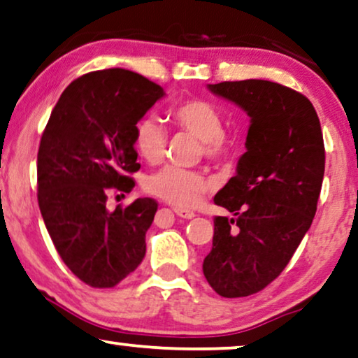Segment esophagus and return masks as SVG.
Segmentation results:
<instances>
[{
  "instance_id": "1",
  "label": "esophagus",
  "mask_w": 358,
  "mask_h": 358,
  "mask_svg": "<svg viewBox=\"0 0 358 358\" xmlns=\"http://www.w3.org/2000/svg\"><path fill=\"white\" fill-rule=\"evenodd\" d=\"M173 211H175L176 216H180V217H183V219H192V217H194V213H193V211H189V209L175 208Z\"/></svg>"
}]
</instances>
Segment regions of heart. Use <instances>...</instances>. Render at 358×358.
<instances>
[{
  "instance_id": "obj_1",
  "label": "heart",
  "mask_w": 358,
  "mask_h": 358,
  "mask_svg": "<svg viewBox=\"0 0 358 358\" xmlns=\"http://www.w3.org/2000/svg\"><path fill=\"white\" fill-rule=\"evenodd\" d=\"M169 116L176 126L201 141L204 157L224 162L234 157L237 139L224 132L222 114L204 99H182L169 108ZM134 147L149 164H159L165 155L166 134L159 121L150 116L141 117L134 124ZM211 183L196 170H185L166 165L147 178L145 189L154 196L176 206H189L201 198Z\"/></svg>"
}]
</instances>
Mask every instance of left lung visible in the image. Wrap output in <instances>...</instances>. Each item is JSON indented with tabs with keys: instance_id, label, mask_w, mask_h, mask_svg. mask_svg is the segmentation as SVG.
<instances>
[{
	"instance_id": "left-lung-1",
	"label": "left lung",
	"mask_w": 358,
	"mask_h": 358,
	"mask_svg": "<svg viewBox=\"0 0 358 358\" xmlns=\"http://www.w3.org/2000/svg\"><path fill=\"white\" fill-rule=\"evenodd\" d=\"M249 114L247 152L214 196L236 217H214L208 283L224 298L264 289L292 260L311 227L326 152L316 109L304 94L266 80L208 85Z\"/></svg>"
}]
</instances>
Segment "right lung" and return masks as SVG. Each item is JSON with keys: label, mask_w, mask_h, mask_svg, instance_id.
I'll list each match as a JSON object with an SVG mask.
<instances>
[{"label": "right lung", "mask_w": 358, "mask_h": 358, "mask_svg": "<svg viewBox=\"0 0 358 358\" xmlns=\"http://www.w3.org/2000/svg\"><path fill=\"white\" fill-rule=\"evenodd\" d=\"M165 92L124 69L87 73L57 101L37 154V201L64 264L93 288H113L141 265L157 201L108 211L111 188L129 193L141 169L134 124Z\"/></svg>", "instance_id": "obj_1"}]
</instances>
